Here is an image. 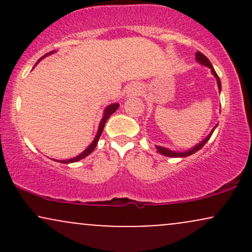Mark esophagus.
<instances>
[{
	"mask_svg": "<svg viewBox=\"0 0 252 252\" xmlns=\"http://www.w3.org/2000/svg\"><path fill=\"white\" fill-rule=\"evenodd\" d=\"M138 92V88H136V86H134V88L129 89L128 90V94H136Z\"/></svg>",
	"mask_w": 252,
	"mask_h": 252,
	"instance_id": "34e87169",
	"label": "esophagus"
}]
</instances>
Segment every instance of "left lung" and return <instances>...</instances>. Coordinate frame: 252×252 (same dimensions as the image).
Returning a JSON list of instances; mask_svg holds the SVG:
<instances>
[{"instance_id":"obj_1","label":"left lung","mask_w":252,"mask_h":252,"mask_svg":"<svg viewBox=\"0 0 252 252\" xmlns=\"http://www.w3.org/2000/svg\"><path fill=\"white\" fill-rule=\"evenodd\" d=\"M195 60H196V62H198L199 63H200V65L206 66V67L211 68V73H212L213 76H215L216 80H217V85H218V90H219V92H220V90H221L220 79H219L218 74L216 73L215 68H213L212 63H211L210 60L207 59V58L205 57L204 54L200 53V52H196V53H195ZM217 126H218V124H217ZM217 126H216L215 128H213L212 130H211L210 134L207 135L206 137H205L204 140L201 141V142H199L198 144H195L194 147H192V148L189 149V150H184V152H175V150H170V149L166 148V147H162V146H155V148H156V150H158V153H160V154H162V155H164V156H169V158H186V156H189V155L194 154V153H196L199 149H201L202 147L205 146V143H206L207 141L210 140L211 136H212L213 131H215V129L217 128Z\"/></svg>"}]
</instances>
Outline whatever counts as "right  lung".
Segmentation results:
<instances>
[{"label": "right lung", "mask_w": 252, "mask_h": 252, "mask_svg": "<svg viewBox=\"0 0 252 252\" xmlns=\"http://www.w3.org/2000/svg\"><path fill=\"white\" fill-rule=\"evenodd\" d=\"M54 52H56V51H52V52H50V53L45 54V56H43L42 58H40V59L37 60V63H39L40 60H42L43 58H46L47 56H51V54L54 53ZM37 63H35V65H37ZM118 106H120V104H118V103H112V104H109V105L106 106L105 109H104L103 117H102V120H100L99 126H98L97 134H96V136H94V141H92V142L89 144L88 148L84 150L82 154H79L78 156H74V158H67V160H54V161H58V162H60V163H72V162H77V161L82 160V158H86V156L91 154V153L94 150V148H96V146H97V143H98V140H99L100 135H102V132H103V129H104V126H105V122H106V121H108V118L111 116V115L114 114L115 111H116V110L118 109Z\"/></svg>", "instance_id": "1"}]
</instances>
